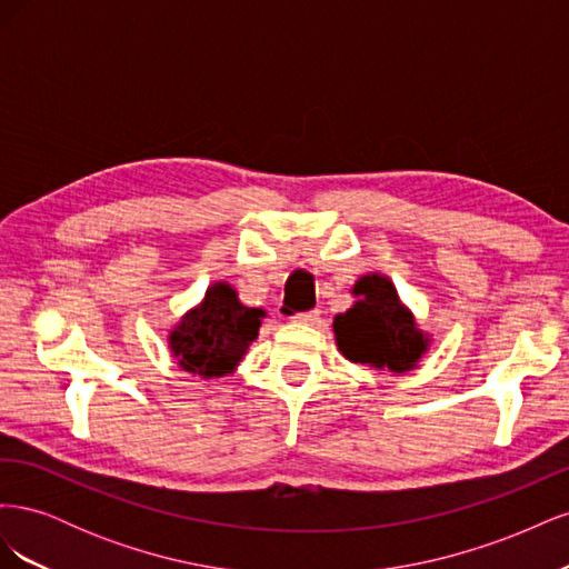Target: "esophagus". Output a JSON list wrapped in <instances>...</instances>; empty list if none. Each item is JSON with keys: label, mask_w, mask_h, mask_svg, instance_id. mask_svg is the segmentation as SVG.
Here are the masks:
<instances>
[{"label": "esophagus", "mask_w": 569, "mask_h": 569, "mask_svg": "<svg viewBox=\"0 0 569 569\" xmlns=\"http://www.w3.org/2000/svg\"><path fill=\"white\" fill-rule=\"evenodd\" d=\"M318 320H320V311H306V313L291 316V322H299V325H316Z\"/></svg>", "instance_id": "1"}]
</instances>
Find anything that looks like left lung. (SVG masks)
Instances as JSON below:
<instances>
[{
    "label": "left lung",
    "mask_w": 569,
    "mask_h": 569,
    "mask_svg": "<svg viewBox=\"0 0 569 569\" xmlns=\"http://www.w3.org/2000/svg\"><path fill=\"white\" fill-rule=\"evenodd\" d=\"M351 295L353 306L332 320L339 353L375 370H416L432 347V335L420 330L393 282L382 272H366Z\"/></svg>",
    "instance_id": "obj_1"
}]
</instances>
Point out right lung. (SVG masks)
<instances>
[{
    "instance_id": "obj_1",
    "label": "right lung",
    "mask_w": 569,
    "mask_h": 569,
    "mask_svg": "<svg viewBox=\"0 0 569 569\" xmlns=\"http://www.w3.org/2000/svg\"><path fill=\"white\" fill-rule=\"evenodd\" d=\"M263 318V308L244 306L237 289L220 280L209 284L203 299L170 327L168 349L182 372L220 380L242 363Z\"/></svg>"
}]
</instances>
